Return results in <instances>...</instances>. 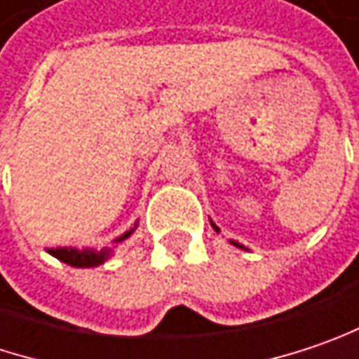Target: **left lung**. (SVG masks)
I'll use <instances>...</instances> for the list:
<instances>
[{
  "mask_svg": "<svg viewBox=\"0 0 359 359\" xmlns=\"http://www.w3.org/2000/svg\"><path fill=\"white\" fill-rule=\"evenodd\" d=\"M210 224H212V229H215L217 233H220V229H218V226H217V224H215V222H212V220H210ZM229 243H233V245H235V247H239V249H247V247H243V245H241V243H237V241H229Z\"/></svg>",
  "mask_w": 359,
  "mask_h": 359,
  "instance_id": "8db88e82",
  "label": "left lung"
}]
</instances>
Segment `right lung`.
Listing matches in <instances>:
<instances>
[{"instance_id": "add662e5", "label": "right lung", "mask_w": 359, "mask_h": 359, "mask_svg": "<svg viewBox=\"0 0 359 359\" xmlns=\"http://www.w3.org/2000/svg\"><path fill=\"white\" fill-rule=\"evenodd\" d=\"M139 222H135V226L130 231H126L124 235H120L118 239H114V245L122 243L124 239H128L135 229H137ZM53 257H57L59 262H63L67 266H73V268H97L102 266L108 257H112L114 249L112 247H106L102 251H95V249H77V247H57V249H46Z\"/></svg>"}]
</instances>
